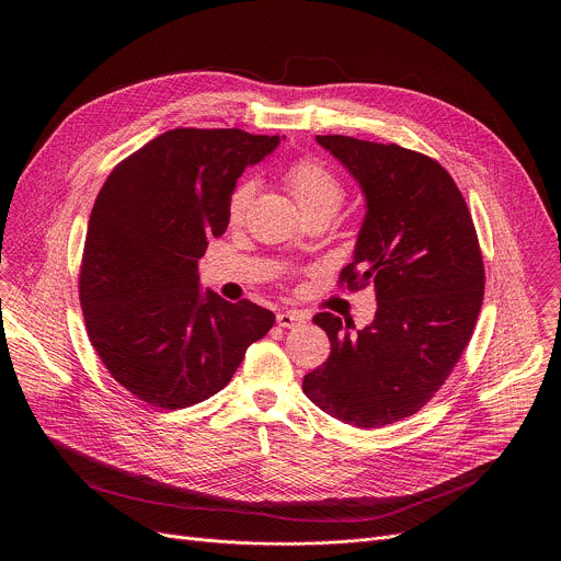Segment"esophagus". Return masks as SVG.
Instances as JSON below:
<instances>
[{"label":"esophagus","instance_id":"obj_1","mask_svg":"<svg viewBox=\"0 0 561 561\" xmlns=\"http://www.w3.org/2000/svg\"><path fill=\"white\" fill-rule=\"evenodd\" d=\"M308 322V314L301 312V310H284L277 314V324L282 329H295V327H301Z\"/></svg>","mask_w":561,"mask_h":561}]
</instances>
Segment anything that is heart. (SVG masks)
Segmentation results:
<instances>
[{"mask_svg": "<svg viewBox=\"0 0 561 561\" xmlns=\"http://www.w3.org/2000/svg\"><path fill=\"white\" fill-rule=\"evenodd\" d=\"M284 184L295 197L304 215L312 213H335L344 202L342 180L327 167L322 159L301 157L284 171ZM255 195V182H239L228 197V221L237 224L247 215V208Z\"/></svg>", "mask_w": 561, "mask_h": 561, "instance_id": "heart-1", "label": "heart"}]
</instances>
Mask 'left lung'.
I'll return each instance as SVG.
<instances>
[{
	"label": "left lung",
	"mask_w": 561,
	"mask_h": 561,
	"mask_svg": "<svg viewBox=\"0 0 561 561\" xmlns=\"http://www.w3.org/2000/svg\"><path fill=\"white\" fill-rule=\"evenodd\" d=\"M359 182L366 217L340 288H375L373 324L317 312L331 355L304 377L314 407L381 428L415 415L453 373L484 301V260L466 199L433 157L397 144L317 135Z\"/></svg>",
	"instance_id": "obj_1"
}]
</instances>
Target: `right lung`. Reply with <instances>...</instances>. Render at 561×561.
I'll use <instances>...</instances> for the list:
<instances>
[{
    "label": "right lung",
    "mask_w": 561,
    "mask_h": 561,
    "mask_svg": "<svg viewBox=\"0 0 561 561\" xmlns=\"http://www.w3.org/2000/svg\"><path fill=\"white\" fill-rule=\"evenodd\" d=\"M279 135L173 128L111 171L79 266L89 340L111 377L154 409L219 392L275 324L249 299L199 293L197 262L228 226V197Z\"/></svg>",
    "instance_id": "add662e5"
}]
</instances>
